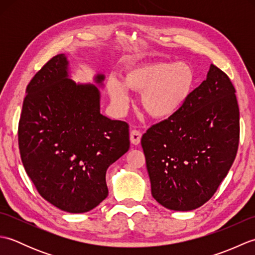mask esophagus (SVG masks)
Segmentation results:
<instances>
[{"instance_id":"obj_1","label":"esophagus","mask_w":255,"mask_h":255,"mask_svg":"<svg viewBox=\"0 0 255 255\" xmlns=\"http://www.w3.org/2000/svg\"><path fill=\"white\" fill-rule=\"evenodd\" d=\"M141 131L137 130V129H133L130 131V141L132 144H139L140 140H141Z\"/></svg>"}]
</instances>
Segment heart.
<instances>
[{
  "label": "heart",
  "instance_id": "heart-1",
  "mask_svg": "<svg viewBox=\"0 0 255 255\" xmlns=\"http://www.w3.org/2000/svg\"><path fill=\"white\" fill-rule=\"evenodd\" d=\"M195 82L193 68L185 62H151L129 69L123 83L111 79L107 83L112 104L118 113L127 110L128 91L141 93L143 111L151 118L166 119L181 110Z\"/></svg>",
  "mask_w": 255,
  "mask_h": 255
}]
</instances>
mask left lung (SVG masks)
Masks as SVG:
<instances>
[{
  "instance_id": "obj_1",
  "label": "left lung",
  "mask_w": 255,
  "mask_h": 255,
  "mask_svg": "<svg viewBox=\"0 0 255 255\" xmlns=\"http://www.w3.org/2000/svg\"><path fill=\"white\" fill-rule=\"evenodd\" d=\"M235 93L228 75L210 64L207 78L181 110L143 133L151 194L163 207H200L228 174L240 138Z\"/></svg>"
}]
</instances>
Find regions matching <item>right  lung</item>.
Instances as JSON below:
<instances>
[{
    "label": "right lung",
    "mask_w": 255,
    "mask_h": 255,
    "mask_svg": "<svg viewBox=\"0 0 255 255\" xmlns=\"http://www.w3.org/2000/svg\"><path fill=\"white\" fill-rule=\"evenodd\" d=\"M69 62L51 58L27 85L18 147L27 175L47 202L86 213L108 195V166L129 150V125L100 112V91L69 79ZM104 75L97 74L101 84Z\"/></svg>",
    "instance_id": "add662e5"
}]
</instances>
